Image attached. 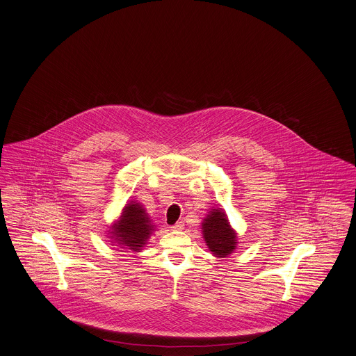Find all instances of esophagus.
I'll list each match as a JSON object with an SVG mask.
<instances>
[{"mask_svg": "<svg viewBox=\"0 0 356 356\" xmlns=\"http://www.w3.org/2000/svg\"><path fill=\"white\" fill-rule=\"evenodd\" d=\"M173 231H181L184 228V222L183 221H177L175 225L170 227Z\"/></svg>", "mask_w": 356, "mask_h": 356, "instance_id": "34e87169", "label": "esophagus"}]
</instances>
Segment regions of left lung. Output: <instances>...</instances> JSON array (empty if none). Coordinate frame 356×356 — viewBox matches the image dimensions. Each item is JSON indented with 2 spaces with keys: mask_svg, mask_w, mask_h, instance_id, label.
I'll use <instances>...</instances> for the list:
<instances>
[{
  "mask_svg": "<svg viewBox=\"0 0 356 356\" xmlns=\"http://www.w3.org/2000/svg\"><path fill=\"white\" fill-rule=\"evenodd\" d=\"M203 237L214 255L228 257L236 244V234L231 228L227 216L221 210H213L202 224Z\"/></svg>",
  "mask_w": 356,
  "mask_h": 356,
  "instance_id": "8db88e82",
  "label": "left lung"
}]
</instances>
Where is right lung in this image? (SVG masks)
Wrapping results in <instances>:
<instances>
[{"label":"right lung","instance_id":"obj_1","mask_svg":"<svg viewBox=\"0 0 356 356\" xmlns=\"http://www.w3.org/2000/svg\"><path fill=\"white\" fill-rule=\"evenodd\" d=\"M147 213L136 202H131L124 207L119 222L113 227L112 235L122 248L132 251L140 250L154 231ZM112 236V237H113Z\"/></svg>","mask_w":356,"mask_h":356}]
</instances>
